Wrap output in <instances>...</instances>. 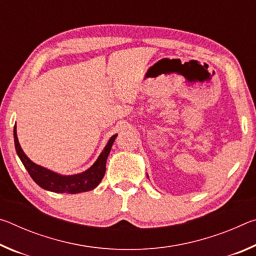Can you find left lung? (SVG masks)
<instances>
[{"mask_svg":"<svg viewBox=\"0 0 256 256\" xmlns=\"http://www.w3.org/2000/svg\"><path fill=\"white\" fill-rule=\"evenodd\" d=\"M146 176H148V175H146Z\"/></svg>","mask_w":256,"mask_h":256,"instance_id":"obj_1","label":"left lung"}]
</instances>
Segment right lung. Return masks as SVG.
<instances>
[{
	"instance_id": "right-lung-1",
	"label": "right lung",
	"mask_w": 256,
	"mask_h": 256,
	"mask_svg": "<svg viewBox=\"0 0 256 256\" xmlns=\"http://www.w3.org/2000/svg\"><path fill=\"white\" fill-rule=\"evenodd\" d=\"M14 146L16 154H18L21 162L34 183L38 184L42 188L55 193H68V194H76L81 192H88L94 188H97L100 183L104 175L106 172V160L108 154L110 152L112 146L114 144L118 134H114L110 140L102 154H99L96 162L92 167L88 168L86 172H80L76 175H60L53 170H47L45 167H42L40 164L32 162L27 154L24 152L19 144L18 136H16V126L14 128Z\"/></svg>"
}]
</instances>
